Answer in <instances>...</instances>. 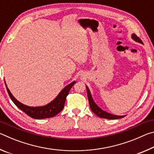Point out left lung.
Listing matches in <instances>:
<instances>
[{
  "label": "left lung",
  "mask_w": 154,
  "mask_h": 154,
  "mask_svg": "<svg viewBox=\"0 0 154 154\" xmlns=\"http://www.w3.org/2000/svg\"><path fill=\"white\" fill-rule=\"evenodd\" d=\"M131 36L132 39L136 41V42L140 43L141 44L143 43L142 42V41L140 40V38L138 37L136 35H135V34H132ZM86 89H87V92H88V100H89L91 110H92L93 111V113H94L96 116H98L99 118L108 119H115L123 118L124 117L126 116H116V115L109 113H107V112L103 111V109H101L100 107H99V106L95 103L94 101L90 91L87 85H86Z\"/></svg>",
  "instance_id": "left-lung-1"
}]
</instances>
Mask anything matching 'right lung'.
I'll return each mask as SVG.
<instances>
[{"mask_svg": "<svg viewBox=\"0 0 154 154\" xmlns=\"http://www.w3.org/2000/svg\"><path fill=\"white\" fill-rule=\"evenodd\" d=\"M75 83L76 82H72L70 84L67 85L66 87H64L62 90L61 92L58 94V95L51 102L47 104L46 105L41 106H29L21 103L12 95L9 88L7 86L6 83H5V85H6L7 90L8 92L10 98L15 105L22 111H24L25 113H26L28 116L34 119H38L52 118V117H54L64 109L66 96L69 94L70 90L71 89V88L73 86Z\"/></svg>", "mask_w": 154, "mask_h": 154, "instance_id": "1", "label": "right lung"}]
</instances>
